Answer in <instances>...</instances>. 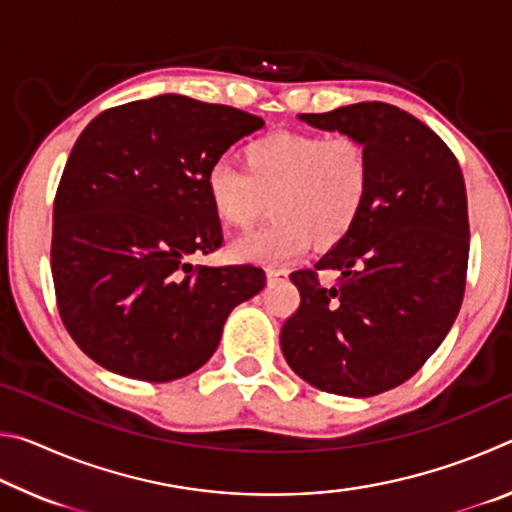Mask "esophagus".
Returning <instances> with one entry per match:
<instances>
[{"instance_id":"obj_1","label":"esophagus","mask_w":512,"mask_h":512,"mask_svg":"<svg viewBox=\"0 0 512 512\" xmlns=\"http://www.w3.org/2000/svg\"><path fill=\"white\" fill-rule=\"evenodd\" d=\"M284 277H287V271H284V268H268V271H266L268 284H273L277 280H284Z\"/></svg>"}]
</instances>
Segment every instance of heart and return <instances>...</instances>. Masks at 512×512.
Here are the masks:
<instances>
[{
  "label": "heart",
  "instance_id": "b5f03b06",
  "mask_svg": "<svg viewBox=\"0 0 512 512\" xmlns=\"http://www.w3.org/2000/svg\"><path fill=\"white\" fill-rule=\"evenodd\" d=\"M241 167L214 162L203 189L216 219L244 230L271 201L273 221L232 241L239 262L282 266L339 246L357 228L372 187L370 153L352 135L271 133L241 149Z\"/></svg>",
  "mask_w": 512,
  "mask_h": 512
}]
</instances>
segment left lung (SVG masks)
Segmentation results:
<instances>
[{"label":"left lung","instance_id":"left-lung-1","mask_svg":"<svg viewBox=\"0 0 512 512\" xmlns=\"http://www.w3.org/2000/svg\"><path fill=\"white\" fill-rule=\"evenodd\" d=\"M352 135L372 162L368 205L350 237L291 273L300 307L282 325L291 370L325 393L370 397L404 384L443 343L461 309L470 221L461 167L409 112L363 101L300 115ZM318 270H339L325 290Z\"/></svg>","mask_w":512,"mask_h":512}]
</instances>
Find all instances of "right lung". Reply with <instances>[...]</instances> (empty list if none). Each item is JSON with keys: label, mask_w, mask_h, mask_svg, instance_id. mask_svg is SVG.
I'll return each instance as SVG.
<instances>
[{"label": "right lung", "mask_w": 512, "mask_h": 512, "mask_svg": "<svg viewBox=\"0 0 512 512\" xmlns=\"http://www.w3.org/2000/svg\"><path fill=\"white\" fill-rule=\"evenodd\" d=\"M262 117L160 94L94 117L54 201L51 275L76 345L110 372L173 381L207 363L230 311L266 287L257 266H194L221 246L203 180Z\"/></svg>", "instance_id": "obj_1"}]
</instances>
